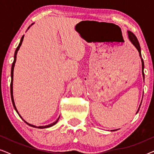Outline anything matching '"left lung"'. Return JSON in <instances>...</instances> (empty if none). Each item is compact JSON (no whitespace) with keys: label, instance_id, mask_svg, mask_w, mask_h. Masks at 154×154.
Segmentation results:
<instances>
[{"label":"left lung","instance_id":"8db88e82","mask_svg":"<svg viewBox=\"0 0 154 154\" xmlns=\"http://www.w3.org/2000/svg\"><path fill=\"white\" fill-rule=\"evenodd\" d=\"M128 38H129V40L130 41V42H131V43H132V45H133L134 47L137 48V50L138 52H139V54H140V58H141V61H142V76H143V79H144V61H143V59L142 58V54H141V48H140V43H139V41H138L137 38V37L135 36V35H134L133 33L131 32V31H128ZM142 101H141L140 105V106H139L137 111V112H136V114L138 113L139 110H140V106H141V104H142ZM116 130H118V129L117 130H111V131H116Z\"/></svg>","mask_w":154,"mask_h":154}]
</instances>
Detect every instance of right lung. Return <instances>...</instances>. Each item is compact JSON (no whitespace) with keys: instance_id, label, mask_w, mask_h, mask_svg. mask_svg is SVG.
Segmentation results:
<instances>
[{"instance_id":"add662e5","label":"right lung","mask_w":154,"mask_h":154,"mask_svg":"<svg viewBox=\"0 0 154 154\" xmlns=\"http://www.w3.org/2000/svg\"><path fill=\"white\" fill-rule=\"evenodd\" d=\"M33 24H34V23H33V24H31V26H32V25H33ZM29 26L28 27V29H29V28H30V26ZM24 35H23V36L22 37V38H21V40H20V44H19V45L17 46V49H16V50H15V52H14V61H13V63H12V68H11V83H10V93H11V100H12V104H13V106H14V109H15V111H17V113H18V115L20 116L21 119H22L23 120V121H24L25 122V123H26L27 124V125H29V126H31V127H33V128H40V129H43V128H48L52 127V126H53L54 125H55V124H56L57 123L58 120H59V119H60V116H59L58 119H57V120H56V121H54V123H51V124H49V125H48L38 126H38H35V125H31V124L29 123H27V122H26V121H24V120L22 119V117L21 116L20 113H19L18 111H17V108H16L15 104H14V97H13V71H14V64H15V62H16V59H17V52H18V50H19V49H20V48L21 45H22V41H23V39H24Z\"/></svg>"}]
</instances>
